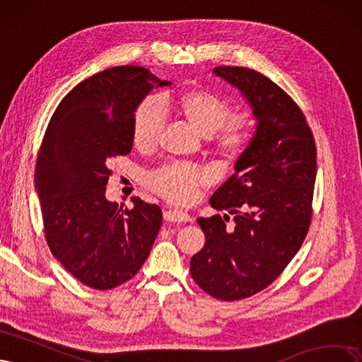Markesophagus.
Wrapping results in <instances>:
<instances>
[{"mask_svg":"<svg viewBox=\"0 0 362 362\" xmlns=\"http://www.w3.org/2000/svg\"><path fill=\"white\" fill-rule=\"evenodd\" d=\"M164 219L170 221V223H189V221H192L188 214L179 211V209H168L164 212Z\"/></svg>","mask_w":362,"mask_h":362,"instance_id":"obj_1","label":"esophagus"}]
</instances>
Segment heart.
I'll return each mask as SVG.
<instances>
[{"instance_id": "heart-1", "label": "heart", "mask_w": 362, "mask_h": 362, "mask_svg": "<svg viewBox=\"0 0 362 362\" xmlns=\"http://www.w3.org/2000/svg\"><path fill=\"white\" fill-rule=\"evenodd\" d=\"M186 119L203 136L216 134L218 146L238 155L252 138V123L245 115H231V105L209 90L186 91L177 100ZM167 122L165 103L158 96H150L139 103L134 115L132 139L138 148H150L156 144ZM211 174L204 168L189 164L167 165L150 174L151 189L174 203L192 202L200 185L209 182Z\"/></svg>"}]
</instances>
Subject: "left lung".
<instances>
[{
    "label": "left lung",
    "mask_w": 362,
    "mask_h": 362,
    "mask_svg": "<svg viewBox=\"0 0 362 362\" xmlns=\"http://www.w3.org/2000/svg\"><path fill=\"white\" fill-rule=\"evenodd\" d=\"M214 74L236 87L257 122L235 174L211 197L216 211L235 215L227 230L219 215L198 218L204 247L192 255L191 275L221 300L250 298L278 278L304 242L310 221L316 144L300 108L264 75L219 66Z\"/></svg>",
    "instance_id": "8db88e82"
}]
</instances>
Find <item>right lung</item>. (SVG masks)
Returning a JSON list of instances; mask_svg holds the SVG:
<instances>
[{"label": "right lung", "instance_id": "1", "mask_svg": "<svg viewBox=\"0 0 362 362\" xmlns=\"http://www.w3.org/2000/svg\"><path fill=\"white\" fill-rule=\"evenodd\" d=\"M170 84L144 67L107 69L69 91L46 127L34 174L46 242L64 269L91 288L129 281L159 233V206L132 197L127 209L108 202L105 191L110 159L131 153L138 105Z\"/></svg>", "mask_w": 362, "mask_h": 362}]
</instances>
